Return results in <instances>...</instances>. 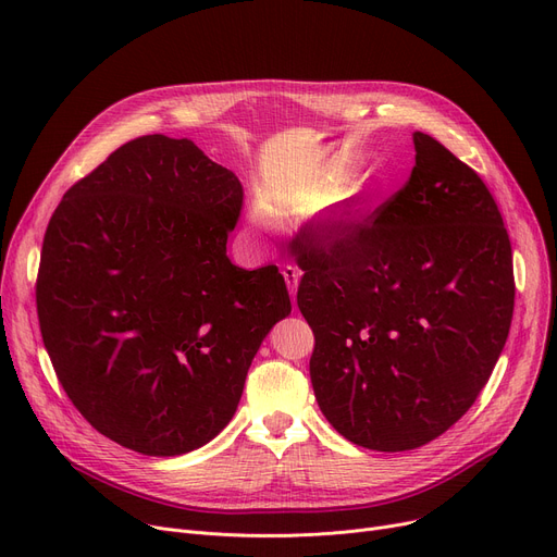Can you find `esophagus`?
<instances>
[{"label": "esophagus", "mask_w": 557, "mask_h": 557, "mask_svg": "<svg viewBox=\"0 0 557 557\" xmlns=\"http://www.w3.org/2000/svg\"><path fill=\"white\" fill-rule=\"evenodd\" d=\"M282 275L286 280V286H288V294L290 298H296V290H298V282H300V271L296 267H290V263H286V267L282 269Z\"/></svg>", "instance_id": "34e87169"}]
</instances>
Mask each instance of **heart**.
Here are the masks:
<instances>
[{
  "instance_id": "obj_1",
  "label": "heart",
  "mask_w": 557,
  "mask_h": 557,
  "mask_svg": "<svg viewBox=\"0 0 557 557\" xmlns=\"http://www.w3.org/2000/svg\"><path fill=\"white\" fill-rule=\"evenodd\" d=\"M361 208V205H359ZM357 210V208H355ZM252 221H255V225H259V227H271L273 223H275V216H273V212L267 208V205H255V210H252Z\"/></svg>"
}]
</instances>
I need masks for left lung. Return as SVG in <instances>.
<instances>
[{"instance_id": "1", "label": "left lung", "mask_w": 557, "mask_h": 557, "mask_svg": "<svg viewBox=\"0 0 557 557\" xmlns=\"http://www.w3.org/2000/svg\"><path fill=\"white\" fill-rule=\"evenodd\" d=\"M413 144L411 178L372 214L311 223L296 239L318 406L374 451L418 449L470 411L515 309L512 248L490 189L431 135Z\"/></svg>"}]
</instances>
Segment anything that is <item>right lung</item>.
Returning a JSON list of instances; mask_svg holds the SVG:
<instances>
[{
	"mask_svg": "<svg viewBox=\"0 0 557 557\" xmlns=\"http://www.w3.org/2000/svg\"><path fill=\"white\" fill-rule=\"evenodd\" d=\"M242 205L237 175L164 135L120 146L58 202L36 282L40 332L78 413L116 445H208L290 313L277 267L246 271L225 255Z\"/></svg>",
	"mask_w": 557,
	"mask_h": 557,
	"instance_id": "add662e5",
	"label": "right lung"
}]
</instances>
